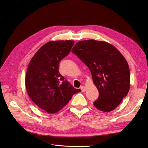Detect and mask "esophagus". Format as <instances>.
<instances>
[{"label":"esophagus","instance_id":"1","mask_svg":"<svg viewBox=\"0 0 148 148\" xmlns=\"http://www.w3.org/2000/svg\"><path fill=\"white\" fill-rule=\"evenodd\" d=\"M80 89H81V90L82 91V92H84L85 91H86V88H85L84 86H81V88H80Z\"/></svg>","mask_w":148,"mask_h":148}]
</instances>
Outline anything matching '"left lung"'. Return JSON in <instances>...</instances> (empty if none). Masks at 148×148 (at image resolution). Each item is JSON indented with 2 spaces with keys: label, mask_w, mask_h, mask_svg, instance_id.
Wrapping results in <instances>:
<instances>
[{
  "label": "left lung",
  "mask_w": 148,
  "mask_h": 148,
  "mask_svg": "<svg viewBox=\"0 0 148 148\" xmlns=\"http://www.w3.org/2000/svg\"><path fill=\"white\" fill-rule=\"evenodd\" d=\"M71 52L91 71L99 94L94 106L106 112L114 110L130 87V73L125 57L112 44L94 39L78 42Z\"/></svg>",
  "instance_id": "obj_1"
}]
</instances>
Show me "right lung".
Instances as JSON below:
<instances>
[{"label": "right lung", "instance_id": "add662e5", "mask_svg": "<svg viewBox=\"0 0 148 148\" xmlns=\"http://www.w3.org/2000/svg\"><path fill=\"white\" fill-rule=\"evenodd\" d=\"M75 42L71 40L52 41L40 48L31 59L25 78V86L31 99L49 114L62 109L75 89L59 71V64L70 53Z\"/></svg>", "mask_w": 148, "mask_h": 148}]
</instances>
